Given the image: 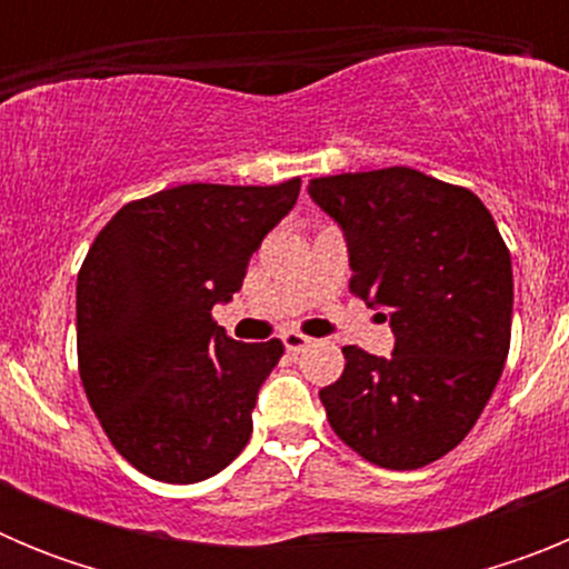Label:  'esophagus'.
Segmentation results:
<instances>
[{
	"label": "esophagus",
	"instance_id": "34e87169",
	"mask_svg": "<svg viewBox=\"0 0 569 569\" xmlns=\"http://www.w3.org/2000/svg\"><path fill=\"white\" fill-rule=\"evenodd\" d=\"M281 341H284V347H288V353H301V350H308V347H310L308 336L296 333V330L281 333Z\"/></svg>",
	"mask_w": 569,
	"mask_h": 569
}]
</instances>
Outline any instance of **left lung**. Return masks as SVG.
<instances>
[{
  "instance_id": "obj_1",
  "label": "left lung",
  "mask_w": 569,
  "mask_h": 569,
  "mask_svg": "<svg viewBox=\"0 0 569 569\" xmlns=\"http://www.w3.org/2000/svg\"><path fill=\"white\" fill-rule=\"evenodd\" d=\"M308 193L341 228L350 290L385 310L393 353L345 347L319 390L345 445L387 470H416L472 430L505 370L512 264L476 193L413 168L321 176Z\"/></svg>"
}]
</instances>
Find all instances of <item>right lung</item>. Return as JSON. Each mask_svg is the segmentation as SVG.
Listing matches in <instances>:
<instances>
[{"instance_id":"right-lung-1","label":"right lung","mask_w":569,"mask_h":569,"mask_svg":"<svg viewBox=\"0 0 569 569\" xmlns=\"http://www.w3.org/2000/svg\"><path fill=\"white\" fill-rule=\"evenodd\" d=\"M301 179L273 188L179 184L124 204L77 279L79 376L113 447L168 485L216 476L244 450L279 339L244 345L228 305Z\"/></svg>"}]
</instances>
